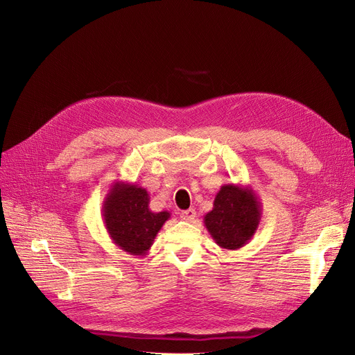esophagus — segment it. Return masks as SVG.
<instances>
[{
    "mask_svg": "<svg viewBox=\"0 0 355 355\" xmlns=\"http://www.w3.org/2000/svg\"><path fill=\"white\" fill-rule=\"evenodd\" d=\"M197 217V211L194 209H189L181 211V218L185 221H193Z\"/></svg>",
    "mask_w": 355,
    "mask_h": 355,
    "instance_id": "34e87169",
    "label": "esophagus"
}]
</instances>
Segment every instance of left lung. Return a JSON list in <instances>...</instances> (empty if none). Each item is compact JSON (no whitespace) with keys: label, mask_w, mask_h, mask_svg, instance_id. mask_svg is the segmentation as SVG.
<instances>
[{"label":"left lung","mask_w":355,"mask_h":355,"mask_svg":"<svg viewBox=\"0 0 355 355\" xmlns=\"http://www.w3.org/2000/svg\"><path fill=\"white\" fill-rule=\"evenodd\" d=\"M260 218L262 206L250 187L225 184L216 194L213 210L204 216V226L217 246L237 250L252 240Z\"/></svg>","instance_id":"1"}]
</instances>
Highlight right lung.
<instances>
[{
    "mask_svg": "<svg viewBox=\"0 0 355 355\" xmlns=\"http://www.w3.org/2000/svg\"><path fill=\"white\" fill-rule=\"evenodd\" d=\"M103 225L114 243L132 256H145L171 213L149 210L145 189L125 181H115L105 197Z\"/></svg>",
    "mask_w": 355,
    "mask_h": 355,
    "instance_id": "1",
    "label": "right lung"
}]
</instances>
